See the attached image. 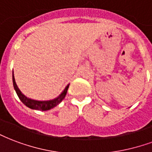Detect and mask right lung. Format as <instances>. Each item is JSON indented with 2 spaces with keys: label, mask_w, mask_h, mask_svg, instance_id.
<instances>
[{
  "label": "right lung",
  "mask_w": 152,
  "mask_h": 152,
  "mask_svg": "<svg viewBox=\"0 0 152 152\" xmlns=\"http://www.w3.org/2000/svg\"><path fill=\"white\" fill-rule=\"evenodd\" d=\"M13 88L16 91L17 94L18 96L19 99L22 101V102L24 104H26L27 107L32 109V110H41V111H46L49 110L52 108L56 107L57 104H59L60 102L64 100V98L67 94V89L69 87V85H67L64 91L62 92L59 96L56 97V98L51 99V100H48V101H37V100H33L30 99L27 96H26L23 93L20 91V89L18 87L16 82H15V79H14V75H13Z\"/></svg>",
  "instance_id": "right-lung-1"
}]
</instances>
